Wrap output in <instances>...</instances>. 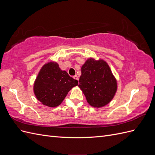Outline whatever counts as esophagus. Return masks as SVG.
I'll return each instance as SVG.
<instances>
[{"label":"esophagus","mask_w":155,"mask_h":155,"mask_svg":"<svg viewBox=\"0 0 155 155\" xmlns=\"http://www.w3.org/2000/svg\"><path fill=\"white\" fill-rule=\"evenodd\" d=\"M74 78V79H76V80H78V79H79V78H78V76H77V75H75V76L73 77Z\"/></svg>","instance_id":"34e87169"}]
</instances>
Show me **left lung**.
<instances>
[{"mask_svg": "<svg viewBox=\"0 0 155 155\" xmlns=\"http://www.w3.org/2000/svg\"><path fill=\"white\" fill-rule=\"evenodd\" d=\"M78 87L85 96L88 104L98 109L112 100L118 83L105 61L90 58L82 65Z\"/></svg>", "mask_w": 155, "mask_h": 155, "instance_id": "1", "label": "left lung"}]
</instances>
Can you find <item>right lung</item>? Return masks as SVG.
<instances>
[{"label": "right lung", "mask_w": 155, "mask_h": 155, "mask_svg": "<svg viewBox=\"0 0 155 155\" xmlns=\"http://www.w3.org/2000/svg\"><path fill=\"white\" fill-rule=\"evenodd\" d=\"M78 85V81L62 70L59 64L50 61L40 69L34 83L36 98L43 105L56 107L63 101L68 92Z\"/></svg>", "instance_id": "obj_1"}]
</instances>
